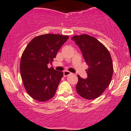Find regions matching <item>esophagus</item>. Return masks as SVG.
Masks as SVG:
<instances>
[{"label":"esophagus","instance_id":"esophagus-1","mask_svg":"<svg viewBox=\"0 0 131 131\" xmlns=\"http://www.w3.org/2000/svg\"><path fill=\"white\" fill-rule=\"evenodd\" d=\"M71 73H72L71 72H68V71L66 70V71H64V72H63V75H64V77H67V76H68V75H70Z\"/></svg>","mask_w":131,"mask_h":131}]
</instances>
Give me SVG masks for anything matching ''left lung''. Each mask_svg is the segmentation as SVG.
<instances>
[{"label": "left lung", "instance_id": "1", "mask_svg": "<svg viewBox=\"0 0 131 131\" xmlns=\"http://www.w3.org/2000/svg\"><path fill=\"white\" fill-rule=\"evenodd\" d=\"M72 40L79 46L88 64V78L84 79L77 75V92L86 100L97 98L106 90L112 80L113 67L110 52L98 40L86 34L75 35Z\"/></svg>", "mask_w": 131, "mask_h": 131}]
</instances>
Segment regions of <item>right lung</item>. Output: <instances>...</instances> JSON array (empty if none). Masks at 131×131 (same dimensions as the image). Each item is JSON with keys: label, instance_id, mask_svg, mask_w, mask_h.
Here are the masks:
<instances>
[{"label": "right lung", "instance_id": "right-lung-1", "mask_svg": "<svg viewBox=\"0 0 131 131\" xmlns=\"http://www.w3.org/2000/svg\"><path fill=\"white\" fill-rule=\"evenodd\" d=\"M68 39L67 35L44 34L34 38L22 54L20 72L26 92L34 100L48 101L55 95L63 72L48 68Z\"/></svg>", "mask_w": 131, "mask_h": 131}]
</instances>
